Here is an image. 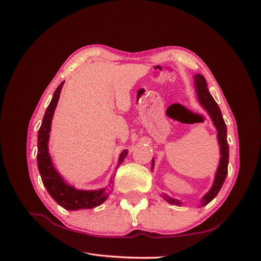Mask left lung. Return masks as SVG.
Wrapping results in <instances>:
<instances>
[{
  "label": "left lung",
  "instance_id": "8db88e82",
  "mask_svg": "<svg viewBox=\"0 0 261 261\" xmlns=\"http://www.w3.org/2000/svg\"><path fill=\"white\" fill-rule=\"evenodd\" d=\"M194 80H195V88H196V92H197V98H198L199 103L208 112V114L210 115L211 120L213 122V125L216 126V128L218 130L217 137H218V143L220 146V154H221L219 167L216 172V176H215V180H213V184L210 188V191L201 198V207H203V206H206V204H208L213 198H215L224 183L225 177L227 175L228 145H227V140H226V133H227L226 125L224 123L222 113H221V110H220L218 103L215 101V99L212 98V96L209 92L206 80H204V77L200 74H196ZM153 167H154V160L152 159L151 169H153ZM162 197L169 203L175 204V206H179V204H181V201L174 199V198H171V197H169L165 194Z\"/></svg>",
  "mask_w": 261,
  "mask_h": 261
}]
</instances>
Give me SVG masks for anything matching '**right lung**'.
<instances>
[{
	"instance_id": "right-lung-1",
	"label": "right lung",
	"mask_w": 261,
	"mask_h": 261,
	"mask_svg": "<svg viewBox=\"0 0 261 261\" xmlns=\"http://www.w3.org/2000/svg\"><path fill=\"white\" fill-rule=\"evenodd\" d=\"M63 84L64 82L61 83L57 90L54 91L53 98L49 107L45 110L42 124L38 132V169L46 191L61 207L69 211L91 209L100 206L101 203L107 200L109 193L106 191V188L96 189V191H83V189H77L74 186L67 184L64 178L59 174V172L55 170L49 153L48 143L50 138L51 123L55 108H57L60 99ZM127 153L128 150H123L120 158H118L117 165H121Z\"/></svg>"
}]
</instances>
